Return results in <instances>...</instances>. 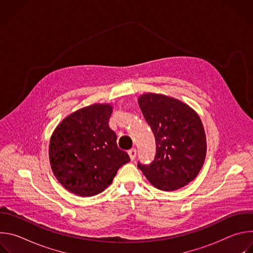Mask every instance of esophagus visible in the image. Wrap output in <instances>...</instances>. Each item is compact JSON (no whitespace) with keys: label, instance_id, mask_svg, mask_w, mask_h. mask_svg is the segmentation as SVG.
Wrapping results in <instances>:
<instances>
[{"label":"esophagus","instance_id":"34e87169","mask_svg":"<svg viewBox=\"0 0 253 253\" xmlns=\"http://www.w3.org/2000/svg\"><path fill=\"white\" fill-rule=\"evenodd\" d=\"M128 154H129V156H130V159L133 161V160L135 159V157H136V149H135V148L130 149V150L128 151Z\"/></svg>","mask_w":253,"mask_h":253}]
</instances>
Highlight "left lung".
Segmentation results:
<instances>
[{
    "instance_id": "left-lung-1",
    "label": "left lung",
    "mask_w": 253,
    "mask_h": 253,
    "mask_svg": "<svg viewBox=\"0 0 253 253\" xmlns=\"http://www.w3.org/2000/svg\"><path fill=\"white\" fill-rule=\"evenodd\" d=\"M138 104L156 142L154 160L138 162V168L158 189L173 191L187 185L206 156V136L199 116L185 103L161 94H143Z\"/></svg>"
}]
</instances>
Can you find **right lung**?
Listing matches in <instances>:
<instances>
[{
  "label": "right lung",
  "mask_w": 253,
  "mask_h": 253,
  "mask_svg": "<svg viewBox=\"0 0 253 253\" xmlns=\"http://www.w3.org/2000/svg\"><path fill=\"white\" fill-rule=\"evenodd\" d=\"M112 106L94 104L66 117L52 134L51 168L58 181L78 196H94L112 183L118 169L130 161L117 146L109 127Z\"/></svg>",
  "instance_id": "obj_1"
}]
</instances>
